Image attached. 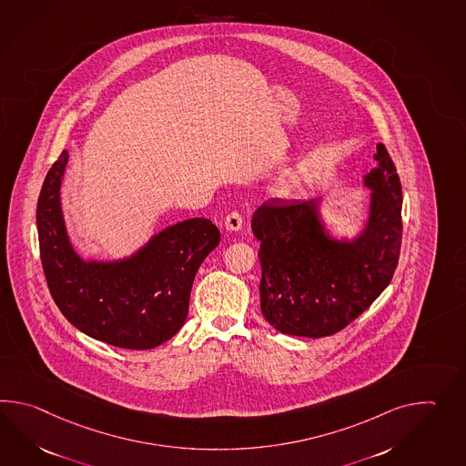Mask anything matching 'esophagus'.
<instances>
[{
    "mask_svg": "<svg viewBox=\"0 0 466 466\" xmlns=\"http://www.w3.org/2000/svg\"><path fill=\"white\" fill-rule=\"evenodd\" d=\"M226 228L228 230H238L242 228V214L238 210L228 212V218H226Z\"/></svg>",
    "mask_w": 466,
    "mask_h": 466,
    "instance_id": "esophagus-1",
    "label": "esophagus"
}]
</instances>
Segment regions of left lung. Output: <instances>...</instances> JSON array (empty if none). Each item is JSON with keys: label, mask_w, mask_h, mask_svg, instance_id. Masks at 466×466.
<instances>
[{"label": "left lung", "mask_w": 466, "mask_h": 466, "mask_svg": "<svg viewBox=\"0 0 466 466\" xmlns=\"http://www.w3.org/2000/svg\"><path fill=\"white\" fill-rule=\"evenodd\" d=\"M371 216L352 244L324 238L316 200L270 198L254 212L260 240V309L284 334L322 338L360 318L393 279L403 238L401 182L384 144L376 145Z\"/></svg>", "instance_id": "1"}]
</instances>
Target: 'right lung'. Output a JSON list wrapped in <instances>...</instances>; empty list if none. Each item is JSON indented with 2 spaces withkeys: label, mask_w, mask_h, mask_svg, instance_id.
I'll list each match as a JSON object with an SVG mask.
<instances>
[{
  "label": "right lung",
  "mask_w": 466,
  "mask_h": 466,
  "mask_svg": "<svg viewBox=\"0 0 466 466\" xmlns=\"http://www.w3.org/2000/svg\"><path fill=\"white\" fill-rule=\"evenodd\" d=\"M62 152L45 177L36 206L43 272L55 304L76 329L124 350H152L186 322L192 282L220 242L208 218L166 228L124 262H83L73 252L60 210Z\"/></svg>",
  "instance_id": "1"
}]
</instances>
